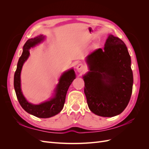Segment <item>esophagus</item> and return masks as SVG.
<instances>
[{"instance_id": "1", "label": "esophagus", "mask_w": 149, "mask_h": 149, "mask_svg": "<svg viewBox=\"0 0 149 149\" xmlns=\"http://www.w3.org/2000/svg\"><path fill=\"white\" fill-rule=\"evenodd\" d=\"M84 68V66L83 64H78L76 66V70L78 72V73H81Z\"/></svg>"}]
</instances>
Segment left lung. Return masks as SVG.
Instances as JSON below:
<instances>
[{"mask_svg": "<svg viewBox=\"0 0 149 149\" xmlns=\"http://www.w3.org/2000/svg\"><path fill=\"white\" fill-rule=\"evenodd\" d=\"M89 71L83 76L84 94L90 109L102 117L120 114L132 92L131 59L123 40L109 35L104 49L86 58Z\"/></svg>", "mask_w": 149, "mask_h": 149, "instance_id": "8db88e82", "label": "left lung"}]
</instances>
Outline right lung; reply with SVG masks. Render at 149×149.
Instances as JSON below:
<instances>
[{
  "label": "right lung",
  "mask_w": 149,
  "mask_h": 149,
  "mask_svg": "<svg viewBox=\"0 0 149 149\" xmlns=\"http://www.w3.org/2000/svg\"><path fill=\"white\" fill-rule=\"evenodd\" d=\"M45 36L40 35L33 38L29 39L23 47V52L18 61L17 70L14 74L13 85L20 106L30 114L39 118H49L58 114L63 109L65 102L66 95L70 84L76 78V74L73 68L65 71L59 79V82L54 90L52 97L39 104L29 102L24 96L21 88L20 74L24 63L30 56V49L33 48L43 42Z\"/></svg>",
  "instance_id": "1"
}]
</instances>
